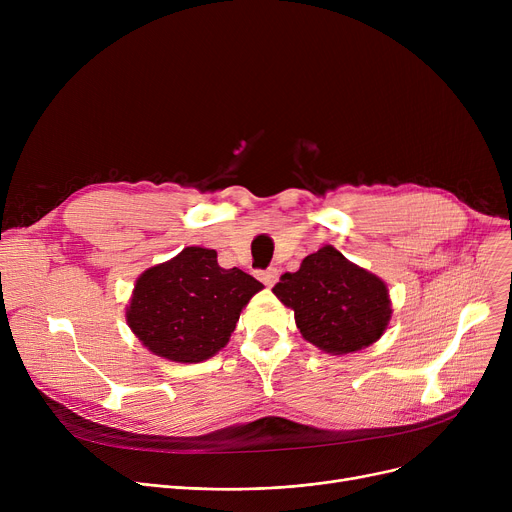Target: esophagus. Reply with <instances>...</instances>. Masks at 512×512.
I'll return each instance as SVG.
<instances>
[{"mask_svg":"<svg viewBox=\"0 0 512 512\" xmlns=\"http://www.w3.org/2000/svg\"><path fill=\"white\" fill-rule=\"evenodd\" d=\"M257 276H259V280H261L265 286H274V284L278 282V278H280V274H278L276 267H267V270L259 272Z\"/></svg>","mask_w":512,"mask_h":512,"instance_id":"1","label":"esophagus"}]
</instances>
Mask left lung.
Masks as SVG:
<instances>
[{
	"mask_svg": "<svg viewBox=\"0 0 512 512\" xmlns=\"http://www.w3.org/2000/svg\"><path fill=\"white\" fill-rule=\"evenodd\" d=\"M272 292L294 311L303 338L330 355L363 351L384 336L392 319L386 282L332 245L307 255Z\"/></svg>",
	"mask_w": 512,
	"mask_h": 512,
	"instance_id": "obj_1",
	"label": "left lung"
}]
</instances>
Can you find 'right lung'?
I'll return each instance as SVG.
<instances>
[{"label":"right lung","instance_id":"1","mask_svg":"<svg viewBox=\"0 0 512 512\" xmlns=\"http://www.w3.org/2000/svg\"><path fill=\"white\" fill-rule=\"evenodd\" d=\"M261 288L238 267H220L213 249L186 247L137 278L126 324L153 355L201 363L228 344L242 309Z\"/></svg>","mask_w":512,"mask_h":512}]
</instances>
